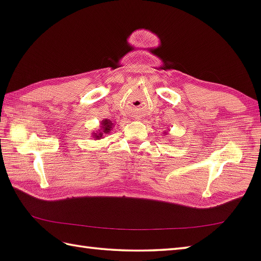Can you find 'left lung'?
<instances>
[{"label":"left lung","instance_id":"8db88e82","mask_svg":"<svg viewBox=\"0 0 261 261\" xmlns=\"http://www.w3.org/2000/svg\"><path fill=\"white\" fill-rule=\"evenodd\" d=\"M164 135H166V136H168L169 134H168V132H166V131H165V132H164Z\"/></svg>","mask_w":261,"mask_h":261}]
</instances>
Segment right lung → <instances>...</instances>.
<instances>
[{
  "mask_svg": "<svg viewBox=\"0 0 261 261\" xmlns=\"http://www.w3.org/2000/svg\"><path fill=\"white\" fill-rule=\"evenodd\" d=\"M114 123H112V121L105 119L101 122V125H99V130H96V132H92V137L95 140L98 139H103L105 135H108L111 132V130L113 129Z\"/></svg>",
  "mask_w": 261,
  "mask_h": 261,
  "instance_id": "obj_1",
  "label": "right lung"
}]
</instances>
